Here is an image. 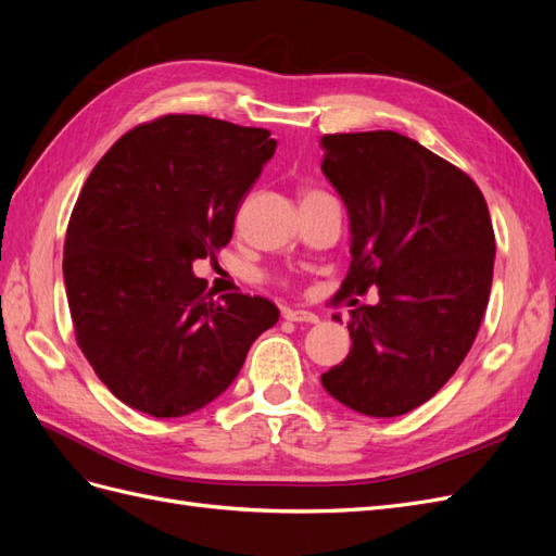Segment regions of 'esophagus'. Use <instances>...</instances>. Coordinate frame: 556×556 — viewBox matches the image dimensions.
Here are the masks:
<instances>
[{
  "mask_svg": "<svg viewBox=\"0 0 556 556\" xmlns=\"http://www.w3.org/2000/svg\"><path fill=\"white\" fill-rule=\"evenodd\" d=\"M285 319H290V323H306V325H317L319 317L313 311H304V308H288L282 313Z\"/></svg>",
  "mask_w": 556,
  "mask_h": 556,
  "instance_id": "esophagus-1",
  "label": "esophagus"
}]
</instances>
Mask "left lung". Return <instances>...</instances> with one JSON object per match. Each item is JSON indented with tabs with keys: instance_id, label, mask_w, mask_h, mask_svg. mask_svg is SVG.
<instances>
[{
	"instance_id": "8db88e82",
	"label": "left lung",
	"mask_w": 556,
	"mask_h": 556,
	"mask_svg": "<svg viewBox=\"0 0 556 556\" xmlns=\"http://www.w3.org/2000/svg\"><path fill=\"white\" fill-rule=\"evenodd\" d=\"M319 146L350 217L339 294L378 288L380 296L352 311L350 355L323 374V387L362 415H406L476 341L496 255L490 208L464 172L403 134H327Z\"/></svg>"
}]
</instances>
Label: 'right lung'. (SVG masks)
<instances>
[{
  "instance_id": "add662e5",
  "label": "right lung",
  "mask_w": 556,
  "mask_h": 556,
  "mask_svg": "<svg viewBox=\"0 0 556 556\" xmlns=\"http://www.w3.org/2000/svg\"><path fill=\"white\" fill-rule=\"evenodd\" d=\"M271 131L164 115L117 139L78 194L64 288L83 355L115 399L153 417L208 406L278 323L262 296L206 294L192 274L233 233L276 153Z\"/></svg>"
}]
</instances>
